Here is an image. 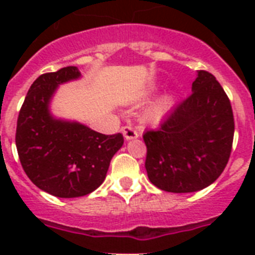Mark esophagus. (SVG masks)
I'll use <instances>...</instances> for the list:
<instances>
[{
    "mask_svg": "<svg viewBox=\"0 0 255 255\" xmlns=\"http://www.w3.org/2000/svg\"><path fill=\"white\" fill-rule=\"evenodd\" d=\"M122 132H123L126 140L137 139V137H139V132L136 131L133 127H131V126H124V127L122 128Z\"/></svg>",
    "mask_w": 255,
    "mask_h": 255,
    "instance_id": "34e87169",
    "label": "esophagus"
}]
</instances>
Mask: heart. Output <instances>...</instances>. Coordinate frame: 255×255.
<instances>
[{
  "label": "heart",
  "mask_w": 255,
  "mask_h": 255,
  "mask_svg": "<svg viewBox=\"0 0 255 255\" xmlns=\"http://www.w3.org/2000/svg\"><path fill=\"white\" fill-rule=\"evenodd\" d=\"M163 111H164V107H157L155 108L151 114H149V116H151L152 119H159L160 116H161V114H163Z\"/></svg>",
  "instance_id": "heart-1"
}]
</instances>
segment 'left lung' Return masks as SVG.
<instances>
[{"label": "left lung", "mask_w": 255, "mask_h": 255, "mask_svg": "<svg viewBox=\"0 0 255 255\" xmlns=\"http://www.w3.org/2000/svg\"><path fill=\"white\" fill-rule=\"evenodd\" d=\"M234 137L230 100L214 75L200 70L192 94L143 135L149 181L172 193L209 186L229 161Z\"/></svg>", "instance_id": "left-lung-1"}]
</instances>
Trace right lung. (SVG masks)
Listing matches in <instances>:
<instances>
[{
  "mask_svg": "<svg viewBox=\"0 0 255 255\" xmlns=\"http://www.w3.org/2000/svg\"><path fill=\"white\" fill-rule=\"evenodd\" d=\"M79 77L75 66L39 75L17 120L15 145L25 173L39 189L61 198L81 197L99 188L112 156L124 143L122 133L103 135L50 115V99L58 85Z\"/></svg>",
  "mask_w": 255,
  "mask_h": 255,
  "instance_id": "1",
  "label": "right lung"
}]
</instances>
